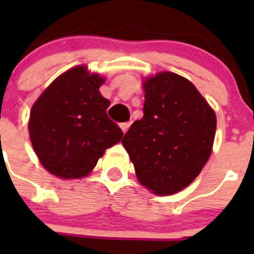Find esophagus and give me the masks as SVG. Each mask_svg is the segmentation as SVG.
Returning a JSON list of instances; mask_svg holds the SVG:
<instances>
[{"mask_svg":"<svg viewBox=\"0 0 254 254\" xmlns=\"http://www.w3.org/2000/svg\"><path fill=\"white\" fill-rule=\"evenodd\" d=\"M131 123H132V122H123V123H121V128H122L123 133H126V132L128 131V128H129V126H131Z\"/></svg>","mask_w":254,"mask_h":254,"instance_id":"esophagus-1","label":"esophagus"}]
</instances>
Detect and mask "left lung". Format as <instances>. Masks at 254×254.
<instances>
[{
	"label": "left lung",
	"mask_w": 254,
	"mask_h": 254,
	"mask_svg": "<svg viewBox=\"0 0 254 254\" xmlns=\"http://www.w3.org/2000/svg\"><path fill=\"white\" fill-rule=\"evenodd\" d=\"M143 90V117L122 143L141 185L160 196L177 193L207 163L216 116L194 85L177 73L146 78Z\"/></svg>",
	"instance_id": "left-lung-1"
}]
</instances>
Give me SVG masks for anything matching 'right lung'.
<instances>
[{
    "label": "right lung",
    "mask_w": 254,
    "mask_h": 254,
    "mask_svg": "<svg viewBox=\"0 0 254 254\" xmlns=\"http://www.w3.org/2000/svg\"><path fill=\"white\" fill-rule=\"evenodd\" d=\"M104 81L86 66L73 67L58 76L31 108V145L53 176L86 177L105 150L122 138V129L107 116L111 103L99 91Z\"/></svg>",
    "instance_id": "add662e5"
}]
</instances>
